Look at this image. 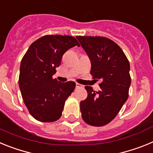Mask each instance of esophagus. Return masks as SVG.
<instances>
[{"label":"esophagus","mask_w":153,"mask_h":153,"mask_svg":"<svg viewBox=\"0 0 153 153\" xmlns=\"http://www.w3.org/2000/svg\"><path fill=\"white\" fill-rule=\"evenodd\" d=\"M76 88H80V87H83V85H81V84H79V83H76Z\"/></svg>","instance_id":"1"}]
</instances>
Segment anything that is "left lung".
<instances>
[{
    "label": "left lung",
    "mask_w": 153,
    "mask_h": 153,
    "mask_svg": "<svg viewBox=\"0 0 153 153\" xmlns=\"http://www.w3.org/2000/svg\"><path fill=\"white\" fill-rule=\"evenodd\" d=\"M91 61L90 74L101 79L100 90L86 86L87 97L80 102L82 118L89 125L102 126L116 117L129 97L130 66L123 50L102 36H77Z\"/></svg>",
    "instance_id": "left-lung-1"
}]
</instances>
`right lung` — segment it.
Returning a JSON list of instances; mask_svg holds the SVG:
<instances>
[{
	"instance_id": "right-lung-1",
	"label": "right lung",
	"mask_w": 153,
	"mask_h": 153,
	"mask_svg": "<svg viewBox=\"0 0 153 153\" xmlns=\"http://www.w3.org/2000/svg\"><path fill=\"white\" fill-rule=\"evenodd\" d=\"M76 45L75 37L46 35L30 46L20 67L19 87L31 116L40 122L60 119L65 101L73 93L76 83H60L53 79L64 53Z\"/></svg>"
}]
</instances>
